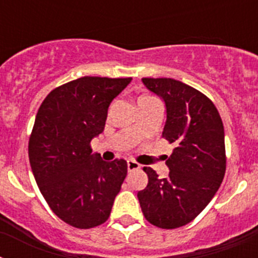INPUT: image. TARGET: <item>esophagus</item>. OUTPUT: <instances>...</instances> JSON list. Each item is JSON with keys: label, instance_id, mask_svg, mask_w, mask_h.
I'll list each match as a JSON object with an SVG mask.
<instances>
[{"label": "esophagus", "instance_id": "34e87169", "mask_svg": "<svg viewBox=\"0 0 258 258\" xmlns=\"http://www.w3.org/2000/svg\"><path fill=\"white\" fill-rule=\"evenodd\" d=\"M141 168L140 163H137L134 160H127V170L132 172V170H138Z\"/></svg>", "mask_w": 258, "mask_h": 258}]
</instances>
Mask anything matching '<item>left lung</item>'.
<instances>
[{"instance_id": "left-lung-1", "label": "left lung", "mask_w": 258, "mask_h": 258, "mask_svg": "<svg viewBox=\"0 0 258 258\" xmlns=\"http://www.w3.org/2000/svg\"><path fill=\"white\" fill-rule=\"evenodd\" d=\"M142 81L165 102L163 138L174 150L166 160V178L143 168L149 183L138 200L154 226L177 229L195 220L220 188L226 172L223 124L213 102L192 86L173 79Z\"/></svg>"}]
</instances>
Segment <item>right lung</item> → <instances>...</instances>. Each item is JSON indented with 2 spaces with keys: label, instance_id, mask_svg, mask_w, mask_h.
Masks as SVG:
<instances>
[{
  "label": "right lung",
  "instance_id": "1",
  "mask_svg": "<svg viewBox=\"0 0 258 258\" xmlns=\"http://www.w3.org/2000/svg\"><path fill=\"white\" fill-rule=\"evenodd\" d=\"M132 77L85 76L47 94L28 143L29 163L50 209L76 229L106 222L127 173L124 159L103 161L90 142L106 125L113 98Z\"/></svg>",
  "mask_w": 258,
  "mask_h": 258
}]
</instances>
